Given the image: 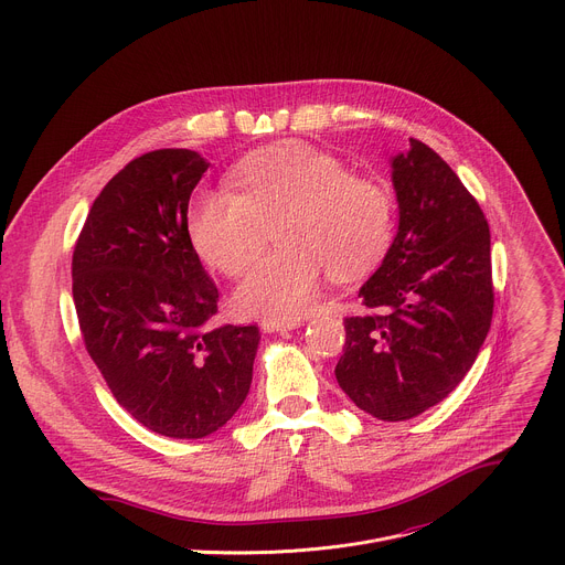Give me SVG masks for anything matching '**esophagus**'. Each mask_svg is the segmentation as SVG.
Masks as SVG:
<instances>
[{
  "mask_svg": "<svg viewBox=\"0 0 565 565\" xmlns=\"http://www.w3.org/2000/svg\"><path fill=\"white\" fill-rule=\"evenodd\" d=\"M303 324L301 317H288V319H264L262 321V331L264 333H284L299 329Z\"/></svg>",
  "mask_w": 565,
  "mask_h": 565,
  "instance_id": "esophagus-1",
  "label": "esophagus"
}]
</instances>
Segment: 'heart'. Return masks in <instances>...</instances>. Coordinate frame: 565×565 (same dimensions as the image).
<instances>
[{
  "mask_svg": "<svg viewBox=\"0 0 565 565\" xmlns=\"http://www.w3.org/2000/svg\"><path fill=\"white\" fill-rule=\"evenodd\" d=\"M230 190H199L188 234L214 270L238 277L259 257L277 223L281 246L234 290L248 317L303 312L329 273L349 281L373 270L395 234V199L377 179L355 177L338 156L301 140L250 151L230 174Z\"/></svg>",
  "mask_w": 565,
  "mask_h": 565,
  "instance_id": "heart-1",
  "label": "heart"
}]
</instances>
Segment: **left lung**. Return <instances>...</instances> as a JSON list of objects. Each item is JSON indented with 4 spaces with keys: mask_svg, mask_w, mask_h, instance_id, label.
I'll use <instances>...</instances> for the list:
<instances>
[{
    "mask_svg": "<svg viewBox=\"0 0 565 565\" xmlns=\"http://www.w3.org/2000/svg\"><path fill=\"white\" fill-rule=\"evenodd\" d=\"M397 234L360 288L371 315L347 317L342 391L377 420H409L471 369L494 310L490 225L456 172L425 142L391 158Z\"/></svg>",
    "mask_w": 565,
    "mask_h": 565,
    "instance_id": "left-lung-1",
    "label": "left lung"
}]
</instances>
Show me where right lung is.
<instances>
[{"instance_id":"obj_1","label":"right lung","mask_w":565,"mask_h":565,"mask_svg":"<svg viewBox=\"0 0 565 565\" xmlns=\"http://www.w3.org/2000/svg\"><path fill=\"white\" fill-rule=\"evenodd\" d=\"M210 168L192 149L134 158L94 201L73 250L85 347L118 405L168 438H205L244 405L257 327H212L218 290L188 234Z\"/></svg>"}]
</instances>
